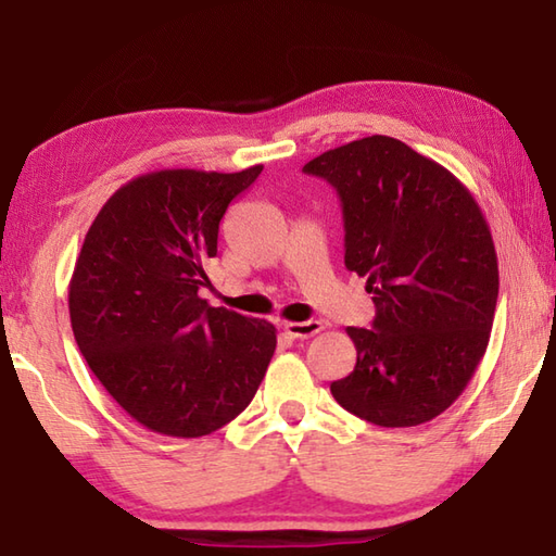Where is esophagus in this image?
<instances>
[{
    "mask_svg": "<svg viewBox=\"0 0 556 556\" xmlns=\"http://www.w3.org/2000/svg\"><path fill=\"white\" fill-rule=\"evenodd\" d=\"M285 331L291 338H312V336L324 331V324L321 321H289V324H285Z\"/></svg>",
    "mask_w": 556,
    "mask_h": 556,
    "instance_id": "obj_1",
    "label": "esophagus"
}]
</instances>
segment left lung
<instances>
[{
    "instance_id": "8db88e82",
    "label": "left lung",
    "mask_w": 556,
    "mask_h": 556,
    "mask_svg": "<svg viewBox=\"0 0 556 556\" xmlns=\"http://www.w3.org/2000/svg\"><path fill=\"white\" fill-rule=\"evenodd\" d=\"M336 188L345 267L368 279L375 318L348 328L355 370L331 394L378 427H417L466 390L491 338L497 257L468 188L400 139L372 135L312 159Z\"/></svg>"
}]
</instances>
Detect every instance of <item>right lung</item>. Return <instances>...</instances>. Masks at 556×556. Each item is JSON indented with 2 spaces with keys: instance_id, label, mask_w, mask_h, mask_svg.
I'll use <instances>...</instances> for the list:
<instances>
[{
  "instance_id": "add662e5",
  "label": "right lung",
  "mask_w": 556,
  "mask_h": 556,
  "mask_svg": "<svg viewBox=\"0 0 556 556\" xmlns=\"http://www.w3.org/2000/svg\"><path fill=\"white\" fill-rule=\"evenodd\" d=\"M260 174L257 164L137 176L83 242L68 289L75 343L112 400L156 434L195 439L228 425L275 355V326L199 294L225 211Z\"/></svg>"
}]
</instances>
